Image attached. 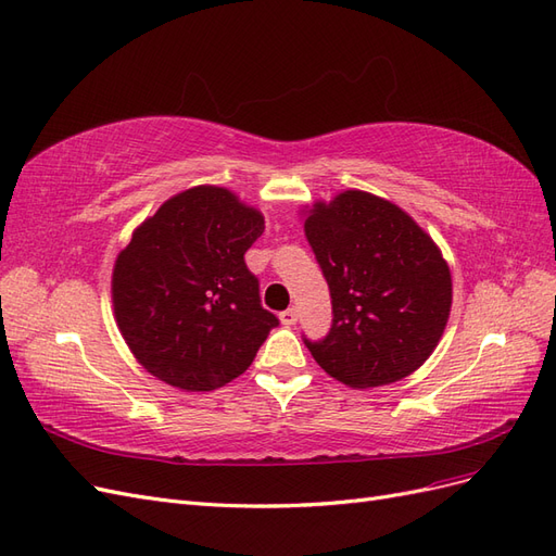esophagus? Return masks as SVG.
<instances>
[{
    "instance_id": "34e87169",
    "label": "esophagus",
    "mask_w": 556,
    "mask_h": 556,
    "mask_svg": "<svg viewBox=\"0 0 556 556\" xmlns=\"http://www.w3.org/2000/svg\"><path fill=\"white\" fill-rule=\"evenodd\" d=\"M296 319H299V313H296V308H288V311H282L280 313V323L282 325H296Z\"/></svg>"
}]
</instances>
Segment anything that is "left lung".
Returning a JSON list of instances; mask_svg holds the SVG:
<instances>
[{
	"mask_svg": "<svg viewBox=\"0 0 556 556\" xmlns=\"http://www.w3.org/2000/svg\"><path fill=\"white\" fill-rule=\"evenodd\" d=\"M306 239L331 294V329L311 355L348 387L410 376L439 345L452 308V276L439 245L392 201L345 190L315 201Z\"/></svg>",
	"mask_w": 556,
	"mask_h": 556,
	"instance_id": "obj_1",
	"label": "left lung"
}]
</instances>
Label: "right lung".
Returning <instances> with one entry per match:
<instances>
[{
    "mask_svg": "<svg viewBox=\"0 0 556 556\" xmlns=\"http://www.w3.org/2000/svg\"><path fill=\"white\" fill-rule=\"evenodd\" d=\"M262 231L264 215L217 185L174 194L134 229L111 294L117 329L150 376L211 392L252 364L278 327L243 260Z\"/></svg>",
    "mask_w": 556,
    "mask_h": 556,
    "instance_id": "obj_1",
    "label": "right lung"
}]
</instances>
